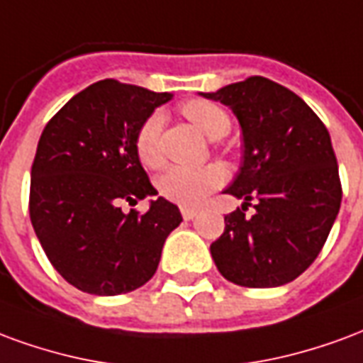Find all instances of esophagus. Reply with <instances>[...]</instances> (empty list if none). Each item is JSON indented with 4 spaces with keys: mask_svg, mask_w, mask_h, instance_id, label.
<instances>
[{
    "mask_svg": "<svg viewBox=\"0 0 363 363\" xmlns=\"http://www.w3.org/2000/svg\"><path fill=\"white\" fill-rule=\"evenodd\" d=\"M195 214H197L195 208L182 207V216H184V220H191V218H195Z\"/></svg>",
    "mask_w": 363,
    "mask_h": 363,
    "instance_id": "34e87169",
    "label": "esophagus"
}]
</instances>
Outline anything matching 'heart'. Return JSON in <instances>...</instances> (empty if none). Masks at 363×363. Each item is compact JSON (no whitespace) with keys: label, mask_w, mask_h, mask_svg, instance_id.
Segmentation results:
<instances>
[{"label":"heart","mask_w":363,"mask_h":363,"mask_svg":"<svg viewBox=\"0 0 363 363\" xmlns=\"http://www.w3.org/2000/svg\"><path fill=\"white\" fill-rule=\"evenodd\" d=\"M182 113L201 133L208 137H222L230 129L228 113L220 106L208 100H187L182 106ZM162 118L160 113H150L135 133V152L145 166L156 168L162 162L158 137ZM226 182V170L218 164H208L203 168L172 166L158 178V191L164 199L174 201L182 207H197L208 193L218 189Z\"/></svg>","instance_id":"heart-1"}]
</instances>
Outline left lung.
<instances>
[{
    "mask_svg": "<svg viewBox=\"0 0 363 363\" xmlns=\"http://www.w3.org/2000/svg\"><path fill=\"white\" fill-rule=\"evenodd\" d=\"M203 96L234 110L245 147L242 170L226 189L245 203L224 216L211 255L238 286H282L315 261L340 208L329 131L298 94L265 77ZM251 204L256 213L250 217L245 211Z\"/></svg>",
    "mask_w": 363,
    "mask_h": 363,
    "instance_id": "1",
    "label": "left lung"
}]
</instances>
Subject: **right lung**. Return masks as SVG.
Returning <instances> with one entry per match:
<instances>
[{
  "label": "right lung",
  "mask_w": 363,
  "mask_h": 363,
  "mask_svg": "<svg viewBox=\"0 0 363 363\" xmlns=\"http://www.w3.org/2000/svg\"><path fill=\"white\" fill-rule=\"evenodd\" d=\"M168 100V92L104 79L71 98L42 131L30 168V222L52 267L83 292L118 296L147 284L182 222L162 197L147 213L121 211L156 195L135 133Z\"/></svg>",
  "instance_id": "1"
}]
</instances>
